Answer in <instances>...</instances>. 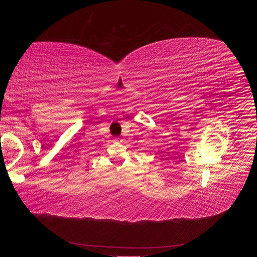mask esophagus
I'll list each match as a JSON object with an SVG mask.
<instances>
[{"mask_svg": "<svg viewBox=\"0 0 257 257\" xmlns=\"http://www.w3.org/2000/svg\"><path fill=\"white\" fill-rule=\"evenodd\" d=\"M116 141H118V139H114V142H116Z\"/></svg>", "mask_w": 257, "mask_h": 257, "instance_id": "1", "label": "esophagus"}]
</instances>
